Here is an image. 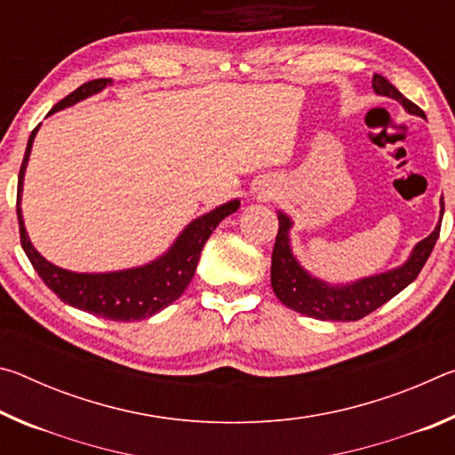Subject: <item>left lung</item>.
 Wrapping results in <instances>:
<instances>
[{
    "label": "left lung",
    "instance_id": "left-lung-1",
    "mask_svg": "<svg viewBox=\"0 0 455 455\" xmlns=\"http://www.w3.org/2000/svg\"><path fill=\"white\" fill-rule=\"evenodd\" d=\"M371 86L377 96L397 100L407 114L426 118L421 108L410 102L383 76L373 74ZM440 220H437L434 233L413 246L405 263L389 268L385 273L337 284L319 279V276H315L299 263L291 246L292 219L279 211L276 212V217H279V233H276L271 263V287L276 299L284 307H289V309L319 321H357L365 317V315L387 303L397 292H402L407 284L418 279L419 271L429 259L431 251H434L437 236H440L443 198L440 200Z\"/></svg>",
    "mask_w": 455,
    "mask_h": 455
}]
</instances>
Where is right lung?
Wrapping results in <instances>:
<instances>
[{"label": "right lung", "instance_id": "obj_1", "mask_svg": "<svg viewBox=\"0 0 455 455\" xmlns=\"http://www.w3.org/2000/svg\"><path fill=\"white\" fill-rule=\"evenodd\" d=\"M106 86H112V80H92L82 84L78 90H74L70 96L52 108L50 114H56L64 108L82 102L90 96L102 92ZM48 114V116H50ZM37 126L29 134L28 148L24 154V163L20 168L18 179V220H20V236L21 249L26 251L29 263L34 265L36 273L42 276V281L56 292L66 305H72L76 309L86 311L96 317L110 321H140L148 319L158 311L166 309L168 305L179 299L188 283L195 276L200 252L204 243L209 241L212 230L219 227L220 220H225L228 214H233L241 206V200H228V203L217 206L211 212L195 219L182 228V233L174 238V243L168 246L163 255L156 257L150 263L122 268V271L110 273H76L50 263L36 251L28 236L24 225V214H21V192H24V176L32 154L34 138L37 134Z\"/></svg>", "mask_w": 455, "mask_h": 455}]
</instances>
